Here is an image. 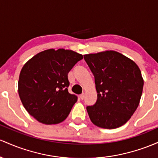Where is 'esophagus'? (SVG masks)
<instances>
[{
	"mask_svg": "<svg viewBox=\"0 0 158 158\" xmlns=\"http://www.w3.org/2000/svg\"><path fill=\"white\" fill-rule=\"evenodd\" d=\"M80 98H81V100H84V98H85V94L84 93H82L81 95H80Z\"/></svg>",
	"mask_w": 158,
	"mask_h": 158,
	"instance_id": "34e87169",
	"label": "esophagus"
}]
</instances>
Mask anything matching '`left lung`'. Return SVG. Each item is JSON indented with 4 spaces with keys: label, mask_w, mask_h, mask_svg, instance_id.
Here are the masks:
<instances>
[{
    "label": "left lung",
    "mask_w": 158,
    "mask_h": 158,
    "mask_svg": "<svg viewBox=\"0 0 158 158\" xmlns=\"http://www.w3.org/2000/svg\"><path fill=\"white\" fill-rule=\"evenodd\" d=\"M95 77L96 102L86 107L95 125L114 129L125 125L135 112L144 81L135 62L115 51L84 55Z\"/></svg>",
    "instance_id": "obj_1"
}]
</instances>
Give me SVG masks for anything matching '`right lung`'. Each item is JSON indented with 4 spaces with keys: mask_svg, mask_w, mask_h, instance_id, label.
Masks as SVG:
<instances>
[{
    "mask_svg": "<svg viewBox=\"0 0 158 158\" xmlns=\"http://www.w3.org/2000/svg\"><path fill=\"white\" fill-rule=\"evenodd\" d=\"M83 55L72 50L48 49L24 65L18 83L26 110L38 122L55 125L63 122L77 101L68 92V74Z\"/></svg>",
    "mask_w": 158,
    "mask_h": 158,
    "instance_id": "right-lung-1",
    "label": "right lung"
}]
</instances>
